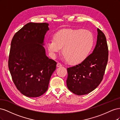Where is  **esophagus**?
Returning a JSON list of instances; mask_svg holds the SVG:
<instances>
[{"instance_id":"1","label":"esophagus","mask_w":120,"mask_h":120,"mask_svg":"<svg viewBox=\"0 0 120 120\" xmlns=\"http://www.w3.org/2000/svg\"><path fill=\"white\" fill-rule=\"evenodd\" d=\"M56 67H62V64H61L60 63H58L56 64Z\"/></svg>"}]
</instances>
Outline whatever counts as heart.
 Here are the masks:
<instances>
[{"label": "heart", "instance_id": "b5f03b06", "mask_svg": "<svg viewBox=\"0 0 120 120\" xmlns=\"http://www.w3.org/2000/svg\"><path fill=\"white\" fill-rule=\"evenodd\" d=\"M94 43L93 34L81 29L61 30L54 34L53 39L47 41L46 45L52 57L60 52L65 59L71 64H78L84 61L91 51Z\"/></svg>", "mask_w": 120, "mask_h": 120}]
</instances>
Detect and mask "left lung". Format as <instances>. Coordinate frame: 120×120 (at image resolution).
<instances>
[{
    "label": "left lung",
    "mask_w": 120,
    "mask_h": 120,
    "mask_svg": "<svg viewBox=\"0 0 120 120\" xmlns=\"http://www.w3.org/2000/svg\"><path fill=\"white\" fill-rule=\"evenodd\" d=\"M97 31V43L93 52L81 64L67 68V87L75 95L92 92L103 79L108 60V48L104 34L99 28Z\"/></svg>",
    "instance_id": "1"
}]
</instances>
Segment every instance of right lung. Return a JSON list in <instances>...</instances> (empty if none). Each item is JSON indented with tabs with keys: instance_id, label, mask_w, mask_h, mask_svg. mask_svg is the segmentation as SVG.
<instances>
[{
	"instance_id": "right-lung-1",
	"label": "right lung",
	"mask_w": 120,
	"mask_h": 120,
	"mask_svg": "<svg viewBox=\"0 0 120 120\" xmlns=\"http://www.w3.org/2000/svg\"><path fill=\"white\" fill-rule=\"evenodd\" d=\"M49 25L28 23L15 33L11 42L9 70L17 89L28 97L45 93L56 70L57 63L46 56L43 46Z\"/></svg>"
}]
</instances>
